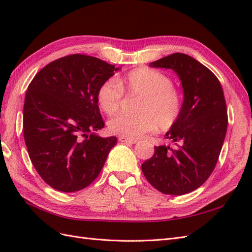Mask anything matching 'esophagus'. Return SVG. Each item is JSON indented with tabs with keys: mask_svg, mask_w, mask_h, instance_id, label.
<instances>
[{
	"mask_svg": "<svg viewBox=\"0 0 252 252\" xmlns=\"http://www.w3.org/2000/svg\"><path fill=\"white\" fill-rule=\"evenodd\" d=\"M119 142H121V143H127V144H135V143H137V139L126 137V136H120L119 137Z\"/></svg>",
	"mask_w": 252,
	"mask_h": 252,
	"instance_id": "esophagus-1",
	"label": "esophagus"
}]
</instances>
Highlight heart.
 <instances>
[{"mask_svg": "<svg viewBox=\"0 0 252 252\" xmlns=\"http://www.w3.org/2000/svg\"><path fill=\"white\" fill-rule=\"evenodd\" d=\"M124 91L140 96L137 115L120 114L108 122L109 131L117 135L137 138L154 131L169 130L176 124L183 110V96L173 87L172 79L158 69L139 67L126 77L105 80L98 87L97 102L107 115L120 109Z\"/></svg>", "mask_w": 252, "mask_h": 252, "instance_id": "b5f03b06", "label": "heart"}]
</instances>
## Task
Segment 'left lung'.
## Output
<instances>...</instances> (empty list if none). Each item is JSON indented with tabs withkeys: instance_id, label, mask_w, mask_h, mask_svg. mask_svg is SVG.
<instances>
[{
	"instance_id": "left-lung-1",
	"label": "left lung",
	"mask_w": 252,
	"mask_h": 252,
	"mask_svg": "<svg viewBox=\"0 0 252 252\" xmlns=\"http://www.w3.org/2000/svg\"><path fill=\"white\" fill-rule=\"evenodd\" d=\"M149 65L178 75L184 102L177 122L165 134L177 147H155L142 171L164 194H187L205 183L217 164L227 127L223 90L215 74L188 55L176 52Z\"/></svg>"
}]
</instances>
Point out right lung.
Listing matches in <instances>:
<instances>
[{
  "label": "right lung",
  "instance_id": "right-lung-1",
  "mask_svg": "<svg viewBox=\"0 0 252 252\" xmlns=\"http://www.w3.org/2000/svg\"><path fill=\"white\" fill-rule=\"evenodd\" d=\"M119 67L95 57L71 55L47 64L34 76L23 105V136L29 157L51 188L75 192L94 180L115 136L104 127L97 90Z\"/></svg>",
  "mask_w": 252,
  "mask_h": 252
}]
</instances>
